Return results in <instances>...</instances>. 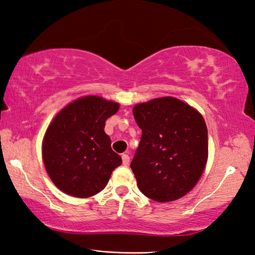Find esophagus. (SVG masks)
<instances>
[{"label": "esophagus", "mask_w": 255, "mask_h": 255, "mask_svg": "<svg viewBox=\"0 0 255 255\" xmlns=\"http://www.w3.org/2000/svg\"><path fill=\"white\" fill-rule=\"evenodd\" d=\"M122 161L123 166H128V163H130V157L128 154H122Z\"/></svg>", "instance_id": "obj_1"}]
</instances>
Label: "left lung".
<instances>
[{
	"instance_id": "obj_1",
	"label": "left lung",
	"mask_w": 255,
	"mask_h": 255,
	"mask_svg": "<svg viewBox=\"0 0 255 255\" xmlns=\"http://www.w3.org/2000/svg\"><path fill=\"white\" fill-rule=\"evenodd\" d=\"M142 130L131 169L137 187L159 203L184 197L197 185L208 159L203 115L176 97L164 96L133 107Z\"/></svg>"
}]
</instances>
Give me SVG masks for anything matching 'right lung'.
I'll use <instances>...</instances> for the list:
<instances>
[{
    "mask_svg": "<svg viewBox=\"0 0 255 255\" xmlns=\"http://www.w3.org/2000/svg\"><path fill=\"white\" fill-rule=\"evenodd\" d=\"M119 109V103L87 95L70 102L52 119L42 140V160L62 193L77 198L96 195L122 164L104 131L105 121Z\"/></svg>",
    "mask_w": 255,
    "mask_h": 255,
    "instance_id": "1",
    "label": "right lung"
}]
</instances>
